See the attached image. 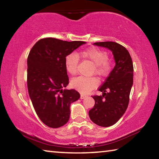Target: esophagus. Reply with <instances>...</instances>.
<instances>
[{"instance_id": "1", "label": "esophagus", "mask_w": 159, "mask_h": 159, "mask_svg": "<svg viewBox=\"0 0 159 159\" xmlns=\"http://www.w3.org/2000/svg\"><path fill=\"white\" fill-rule=\"evenodd\" d=\"M86 98V95H80V99H84Z\"/></svg>"}]
</instances>
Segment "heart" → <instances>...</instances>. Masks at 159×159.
<instances>
[{
	"mask_svg": "<svg viewBox=\"0 0 159 159\" xmlns=\"http://www.w3.org/2000/svg\"><path fill=\"white\" fill-rule=\"evenodd\" d=\"M81 57L89 60L95 64L94 72L99 76L108 74L111 69V62L108 60V55L105 51L97 48H89L80 52ZM79 57L76 53L71 52L67 55L64 59V66L66 71L71 75L77 72ZM98 85V80L95 78H86L79 76L71 81V86L74 89L83 94L89 93Z\"/></svg>",
	"mask_w": 159,
	"mask_h": 159,
	"instance_id": "obj_1",
	"label": "heart"
}]
</instances>
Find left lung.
Wrapping results in <instances>:
<instances>
[{"label": "left lung", "instance_id": "8db88e82", "mask_svg": "<svg viewBox=\"0 0 159 159\" xmlns=\"http://www.w3.org/2000/svg\"><path fill=\"white\" fill-rule=\"evenodd\" d=\"M93 45L111 50L115 66L99 90L103 95L93 98L95 104L89 111L91 120L102 127L115 124L128 108L130 93L133 84V64L128 51L115 42L95 43Z\"/></svg>", "mask_w": 159, "mask_h": 159}]
</instances>
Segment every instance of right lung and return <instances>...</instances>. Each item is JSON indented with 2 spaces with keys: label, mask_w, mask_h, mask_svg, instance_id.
<instances>
[{
  "label": "right lung",
  "mask_w": 159,
  "mask_h": 159,
  "mask_svg": "<svg viewBox=\"0 0 159 159\" xmlns=\"http://www.w3.org/2000/svg\"><path fill=\"white\" fill-rule=\"evenodd\" d=\"M85 43L46 38L39 40L29 54V95L38 116L48 127L65 125L69 119L70 105L80 98L76 90H63L69 84L64 59Z\"/></svg>",
  "instance_id": "1"
}]
</instances>
